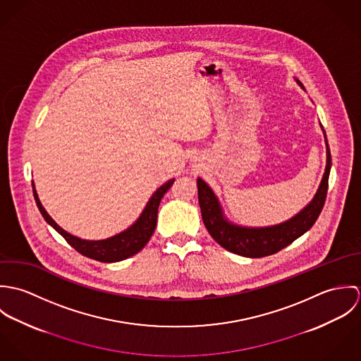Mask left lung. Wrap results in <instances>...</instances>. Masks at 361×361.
<instances>
[{"label":"left lung","mask_w":361,"mask_h":361,"mask_svg":"<svg viewBox=\"0 0 361 361\" xmlns=\"http://www.w3.org/2000/svg\"><path fill=\"white\" fill-rule=\"evenodd\" d=\"M331 164V152L326 147L325 173L312 202L292 219L269 228H242L225 221L212 190L203 179H197L199 204L208 233L224 249L243 257L259 258L278 253L307 232L321 214L328 192Z\"/></svg>","instance_id":"8db88e82"}]
</instances>
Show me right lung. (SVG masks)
Segmentation results:
<instances>
[{
	"instance_id": "1",
	"label": "right lung",
	"mask_w": 361,
	"mask_h": 361,
	"mask_svg": "<svg viewBox=\"0 0 361 361\" xmlns=\"http://www.w3.org/2000/svg\"><path fill=\"white\" fill-rule=\"evenodd\" d=\"M173 180L175 179H171L165 185H162L159 189H157V192L149 200L140 218L129 229H126L125 232H122L114 238H109L105 240H96V242L82 240L79 238L69 235L62 228H59L42 206L35 188H33V195H35L36 204L39 207L44 219L78 253H80L86 257L102 261V262H116V261H122L125 258L132 257L133 255L139 253L147 245L152 235L154 233L159 202L164 197V195L168 192V189L173 185Z\"/></svg>"
}]
</instances>
